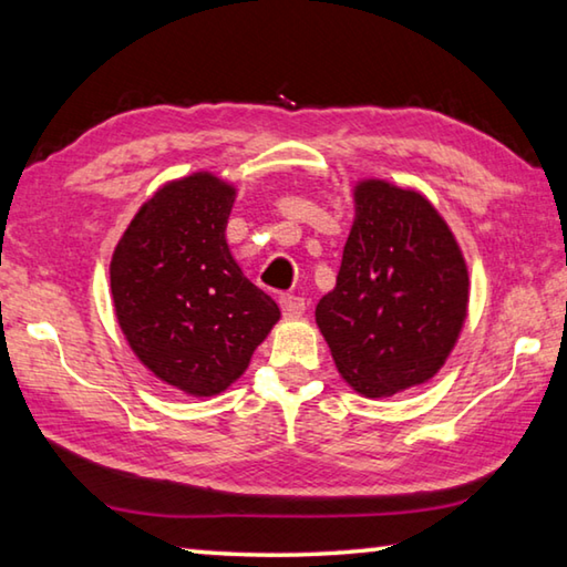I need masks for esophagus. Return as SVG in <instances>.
<instances>
[{
    "mask_svg": "<svg viewBox=\"0 0 567 567\" xmlns=\"http://www.w3.org/2000/svg\"><path fill=\"white\" fill-rule=\"evenodd\" d=\"M280 307H282V312L287 315V318H300V315L307 310L305 300H302V297H297V295H282Z\"/></svg>",
    "mask_w": 567,
    "mask_h": 567,
    "instance_id": "obj_1",
    "label": "esophagus"
}]
</instances>
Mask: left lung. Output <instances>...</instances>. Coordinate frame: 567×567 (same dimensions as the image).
<instances>
[{"mask_svg":"<svg viewBox=\"0 0 567 567\" xmlns=\"http://www.w3.org/2000/svg\"><path fill=\"white\" fill-rule=\"evenodd\" d=\"M465 312L467 267L437 209L420 192L360 182L338 285L315 310L340 375L368 398L427 382Z\"/></svg>","mask_w":567,"mask_h":567,"instance_id":"left-lung-1","label":"left lung"}]
</instances>
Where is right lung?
Returning <instances> with one entry per match:
<instances>
[{
  "label": "right lung",
  "instance_id": "right-lung-1",
  "mask_svg": "<svg viewBox=\"0 0 567 567\" xmlns=\"http://www.w3.org/2000/svg\"><path fill=\"white\" fill-rule=\"evenodd\" d=\"M235 203L209 172L155 192L112 255L114 312L134 354L167 385L207 398L243 375L280 307L229 255Z\"/></svg>",
  "mask_w": 567,
  "mask_h": 567
}]
</instances>
